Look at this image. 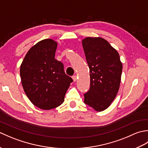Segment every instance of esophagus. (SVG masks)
<instances>
[{
  "label": "esophagus",
  "instance_id": "esophagus-1",
  "mask_svg": "<svg viewBox=\"0 0 148 148\" xmlns=\"http://www.w3.org/2000/svg\"><path fill=\"white\" fill-rule=\"evenodd\" d=\"M72 77V79H73L74 81H76V80H77V76H76V75H75V76H73Z\"/></svg>",
  "mask_w": 148,
  "mask_h": 148
}]
</instances>
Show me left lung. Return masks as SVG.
Wrapping results in <instances>:
<instances>
[{
	"label": "left lung",
	"instance_id": "left-lung-1",
	"mask_svg": "<svg viewBox=\"0 0 148 148\" xmlns=\"http://www.w3.org/2000/svg\"><path fill=\"white\" fill-rule=\"evenodd\" d=\"M82 45L90 77V88L84 94V102L95 111H102L118 93L123 68L120 58L118 51L101 37H86Z\"/></svg>",
	"mask_w": 148,
	"mask_h": 148
}]
</instances>
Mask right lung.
Instances as JSON below:
<instances>
[{
	"instance_id": "add662e5",
	"label": "right lung",
	"mask_w": 148,
	"mask_h": 148,
	"mask_svg": "<svg viewBox=\"0 0 148 148\" xmlns=\"http://www.w3.org/2000/svg\"><path fill=\"white\" fill-rule=\"evenodd\" d=\"M57 45L51 39L40 40L29 49L20 66L25 93L34 106L44 110L60 106L73 81L65 74L62 63L55 58Z\"/></svg>"
}]
</instances>
